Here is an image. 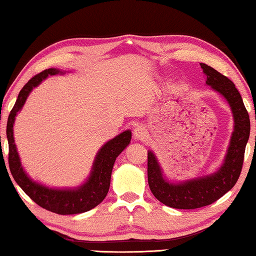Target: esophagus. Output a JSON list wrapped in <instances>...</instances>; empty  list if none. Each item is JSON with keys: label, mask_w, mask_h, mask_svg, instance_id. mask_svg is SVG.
I'll use <instances>...</instances> for the list:
<instances>
[{"label": "esophagus", "mask_w": 256, "mask_h": 256, "mask_svg": "<svg viewBox=\"0 0 256 256\" xmlns=\"http://www.w3.org/2000/svg\"><path fill=\"white\" fill-rule=\"evenodd\" d=\"M133 136L136 140H146V136H148V132H146V128L144 125L138 124L133 130Z\"/></svg>", "instance_id": "34e87169"}]
</instances>
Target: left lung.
Listing matches in <instances>:
<instances>
[{
    "mask_svg": "<svg viewBox=\"0 0 256 256\" xmlns=\"http://www.w3.org/2000/svg\"><path fill=\"white\" fill-rule=\"evenodd\" d=\"M200 66L206 76V84L222 94L230 105L235 120V130L232 132L224 162L220 170L210 176L190 180L180 184L168 183L164 180L156 156L149 151V188L157 200L174 209H198L209 206L232 190L240 178L246 144L250 138V123L248 112L234 82L204 63H201Z\"/></svg>",
    "mask_w": 256,
    "mask_h": 256,
    "instance_id": "1",
    "label": "left lung"
}]
</instances>
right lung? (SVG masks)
Segmentation results:
<instances>
[{
	"mask_svg": "<svg viewBox=\"0 0 256 256\" xmlns=\"http://www.w3.org/2000/svg\"><path fill=\"white\" fill-rule=\"evenodd\" d=\"M58 73L60 70L56 68H47L32 76L19 92L18 99L8 115L6 125L8 167L14 180L38 206L58 214H76L94 209L106 198L110 190L112 170L116 157L128 146L132 133L131 131H125L102 146L94 159L89 180L80 188L76 190L48 188L30 180L22 170L14 144V123L16 115L22 108L28 94L34 86H37L48 76H55Z\"/></svg>",
	"mask_w": 256,
	"mask_h": 256,
	"instance_id": "add662e5",
	"label": "right lung"
}]
</instances>
